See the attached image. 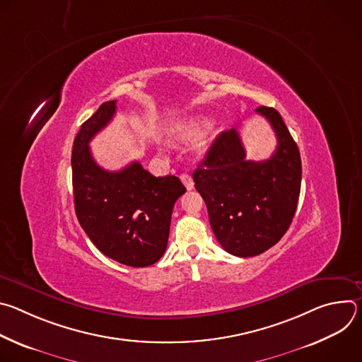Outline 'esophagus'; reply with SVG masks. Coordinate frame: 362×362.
I'll use <instances>...</instances> for the list:
<instances>
[{
    "label": "esophagus",
    "mask_w": 362,
    "mask_h": 362,
    "mask_svg": "<svg viewBox=\"0 0 362 362\" xmlns=\"http://www.w3.org/2000/svg\"><path fill=\"white\" fill-rule=\"evenodd\" d=\"M180 180H182V183L185 185V187H186L187 190H192V189H193L194 183H193V179H192V176H190V175H187V173H182V175H180Z\"/></svg>",
    "instance_id": "esophagus-1"
}]
</instances>
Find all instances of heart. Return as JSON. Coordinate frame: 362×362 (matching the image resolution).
Returning a JSON list of instances; mask_svg holds the SVG:
<instances>
[{
    "mask_svg": "<svg viewBox=\"0 0 362 362\" xmlns=\"http://www.w3.org/2000/svg\"><path fill=\"white\" fill-rule=\"evenodd\" d=\"M206 124H208V120L206 119H186V120L176 123L172 127V136L176 140H189V139L194 137L196 134H199ZM208 147H209V141L202 140L196 146V151H197V154H204V151L208 150Z\"/></svg>",
    "mask_w": 362,
    "mask_h": 362,
    "instance_id": "obj_1",
    "label": "heart"
}]
</instances>
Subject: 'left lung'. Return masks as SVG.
Masks as SVG:
<instances>
[{
  "label": "left lung",
  "instance_id": "left-lung-1",
  "mask_svg": "<svg viewBox=\"0 0 362 362\" xmlns=\"http://www.w3.org/2000/svg\"><path fill=\"white\" fill-rule=\"evenodd\" d=\"M278 146L267 160H246L238 130L222 132L193 172L212 230L222 247L240 257L272 247L288 230L300 192L299 150L281 115L261 106Z\"/></svg>",
  "mask_w": 362,
  "mask_h": 362
}]
</instances>
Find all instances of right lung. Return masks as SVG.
I'll list each match as a JSON object with an SVG mask.
<instances>
[{
    "instance_id": "1",
    "label": "right lung",
    "mask_w": 362,
    "mask_h": 362,
    "mask_svg": "<svg viewBox=\"0 0 362 362\" xmlns=\"http://www.w3.org/2000/svg\"><path fill=\"white\" fill-rule=\"evenodd\" d=\"M115 113L116 100L103 103L74 139V208L81 228L103 255L144 268L163 256L173 206L186 187L176 176L150 175L139 162L119 172L101 169L94 162L88 143Z\"/></svg>"
}]
</instances>
